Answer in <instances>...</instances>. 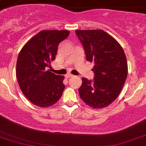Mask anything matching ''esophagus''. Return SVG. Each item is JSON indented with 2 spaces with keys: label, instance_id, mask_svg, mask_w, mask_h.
Returning <instances> with one entry per match:
<instances>
[{
  "label": "esophagus",
  "instance_id": "obj_1",
  "mask_svg": "<svg viewBox=\"0 0 146 146\" xmlns=\"http://www.w3.org/2000/svg\"><path fill=\"white\" fill-rule=\"evenodd\" d=\"M73 75H71V74H67V75H66L65 76V77L66 78H71V77H73Z\"/></svg>",
  "mask_w": 146,
  "mask_h": 146
}]
</instances>
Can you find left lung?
Here are the masks:
<instances>
[{"instance_id":"1","label":"left lung","mask_w":146,"mask_h":146,"mask_svg":"<svg viewBox=\"0 0 146 146\" xmlns=\"http://www.w3.org/2000/svg\"><path fill=\"white\" fill-rule=\"evenodd\" d=\"M86 60L94 62V80L82 78L80 96L95 109L107 107L118 97L127 76L125 54L119 43L102 30H76Z\"/></svg>"}]
</instances>
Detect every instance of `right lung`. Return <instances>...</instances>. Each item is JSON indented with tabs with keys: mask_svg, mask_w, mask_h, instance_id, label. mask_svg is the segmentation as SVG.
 <instances>
[{
	"mask_svg": "<svg viewBox=\"0 0 146 146\" xmlns=\"http://www.w3.org/2000/svg\"><path fill=\"white\" fill-rule=\"evenodd\" d=\"M68 35V30H42L29 40L19 52L17 80L24 96L36 106H52L62 97L64 77L50 72L47 67L55 60L60 43Z\"/></svg>",
	"mask_w": 146,
	"mask_h": 146,
	"instance_id": "1",
	"label": "right lung"
}]
</instances>
